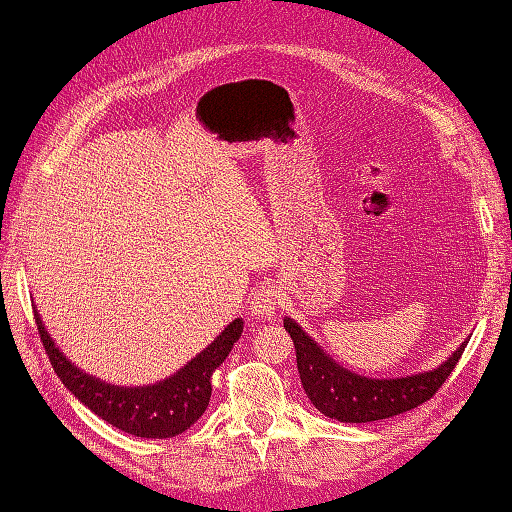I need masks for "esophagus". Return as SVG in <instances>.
I'll list each match as a JSON object with an SVG mask.
<instances>
[{
    "instance_id": "34e87169",
    "label": "esophagus",
    "mask_w": 512,
    "mask_h": 512,
    "mask_svg": "<svg viewBox=\"0 0 512 512\" xmlns=\"http://www.w3.org/2000/svg\"><path fill=\"white\" fill-rule=\"evenodd\" d=\"M279 306H282V290L273 284L259 286L253 293V302H250V315L255 319H270L275 317Z\"/></svg>"
}]
</instances>
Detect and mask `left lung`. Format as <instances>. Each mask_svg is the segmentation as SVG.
Instances as JSON below:
<instances>
[{"instance_id":"obj_1","label":"left lung","mask_w":512,"mask_h":512,"mask_svg":"<svg viewBox=\"0 0 512 512\" xmlns=\"http://www.w3.org/2000/svg\"><path fill=\"white\" fill-rule=\"evenodd\" d=\"M284 328L295 344L299 379L310 404L326 417L346 424L377 422L424 404L442 388L468 344L464 342L435 370L395 379H373L339 366L290 317L284 319Z\"/></svg>"}]
</instances>
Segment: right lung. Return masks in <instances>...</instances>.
<instances>
[{
  "instance_id": "right-lung-1",
  "label": "right lung",
  "mask_w": 512,
  "mask_h": 512,
  "mask_svg": "<svg viewBox=\"0 0 512 512\" xmlns=\"http://www.w3.org/2000/svg\"><path fill=\"white\" fill-rule=\"evenodd\" d=\"M35 322L50 364L70 393L93 410L97 417H102L104 422L113 424L128 435L146 439L182 435L204 415L210 393H213L210 377H213L215 368L222 366L244 330L242 319H235L215 337L213 344L190 359L175 375L157 384L133 388L106 384L102 379L79 370L55 346L37 310Z\"/></svg>"
}]
</instances>
